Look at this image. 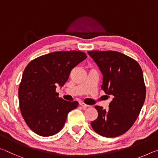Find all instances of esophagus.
Instances as JSON below:
<instances>
[{
    "label": "esophagus",
    "instance_id": "esophagus-1",
    "mask_svg": "<svg viewBox=\"0 0 158 158\" xmlns=\"http://www.w3.org/2000/svg\"><path fill=\"white\" fill-rule=\"evenodd\" d=\"M79 105L81 106H82L84 107V108H87V107H91L90 106H89V105H86V104H85L84 102H79Z\"/></svg>",
    "mask_w": 158,
    "mask_h": 158
}]
</instances>
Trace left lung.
<instances>
[{
	"label": "left lung",
	"mask_w": 158,
	"mask_h": 158,
	"mask_svg": "<svg viewBox=\"0 0 158 158\" xmlns=\"http://www.w3.org/2000/svg\"><path fill=\"white\" fill-rule=\"evenodd\" d=\"M102 74L101 86L113 96L107 110L95 106L98 118L93 129L101 136L113 138L127 132L136 121L146 98V86L139 64L117 51H88Z\"/></svg>",
	"instance_id": "8db88e82"
}]
</instances>
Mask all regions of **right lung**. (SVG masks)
<instances>
[{
    "label": "right lung",
    "mask_w": 158,
    "mask_h": 158,
    "mask_svg": "<svg viewBox=\"0 0 158 158\" xmlns=\"http://www.w3.org/2000/svg\"><path fill=\"white\" fill-rule=\"evenodd\" d=\"M87 57L81 51H58L33 60L24 69L19 86V108L25 122L34 133L51 136L63 128L69 112L78 107L58 97L72 69Z\"/></svg>",
    "instance_id": "1"
}]
</instances>
